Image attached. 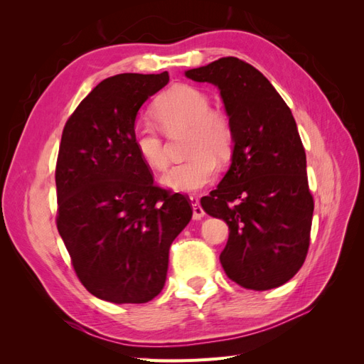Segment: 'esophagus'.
<instances>
[{"mask_svg":"<svg viewBox=\"0 0 364 364\" xmlns=\"http://www.w3.org/2000/svg\"><path fill=\"white\" fill-rule=\"evenodd\" d=\"M190 200H191V205H193V218L194 220H202L203 215H205V211H203L200 203H199V199L191 196Z\"/></svg>","mask_w":364,"mask_h":364,"instance_id":"obj_1","label":"esophagus"}]
</instances>
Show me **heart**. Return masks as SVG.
<instances>
[{"label": "heart", "instance_id": "obj_1", "mask_svg": "<svg viewBox=\"0 0 364 364\" xmlns=\"http://www.w3.org/2000/svg\"><path fill=\"white\" fill-rule=\"evenodd\" d=\"M159 126L174 134L188 129V159L174 165L164 174L162 183L178 193H191L211 183L217 176V159L229 156L234 144V130L229 118L211 109L208 95L191 85H174L153 106ZM138 156L153 170H164L168 155L159 132L149 124L134 130Z\"/></svg>", "mask_w": 364, "mask_h": 364}]
</instances>
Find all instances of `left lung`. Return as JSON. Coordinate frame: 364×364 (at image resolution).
Here are the masks:
<instances>
[{"mask_svg":"<svg viewBox=\"0 0 364 364\" xmlns=\"http://www.w3.org/2000/svg\"><path fill=\"white\" fill-rule=\"evenodd\" d=\"M218 87L234 130L230 167L202 208L229 226L220 262L238 285L270 290L302 267L314 211L306 156L290 107L252 65L222 58L185 71Z\"/></svg>","mask_w":364,"mask_h":364,"instance_id":"obj_1","label":"left lung"}]
</instances>
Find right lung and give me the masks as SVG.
<instances>
[{
    "label": "right lung",
    "mask_w": 364,
    "mask_h": 364,
    "mask_svg": "<svg viewBox=\"0 0 364 364\" xmlns=\"http://www.w3.org/2000/svg\"><path fill=\"white\" fill-rule=\"evenodd\" d=\"M168 73H124L98 83L63 127L56 165L58 229L85 289L144 304L164 289L170 246L193 208L153 183L134 146L135 119Z\"/></svg>",
    "instance_id": "add662e5"
}]
</instances>
